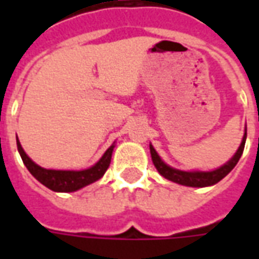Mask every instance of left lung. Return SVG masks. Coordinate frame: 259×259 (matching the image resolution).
<instances>
[{"label": "left lung", "mask_w": 259, "mask_h": 259, "mask_svg": "<svg viewBox=\"0 0 259 259\" xmlns=\"http://www.w3.org/2000/svg\"><path fill=\"white\" fill-rule=\"evenodd\" d=\"M245 137H247V132L244 133L243 141H241V144H240L237 152L234 154V157L232 158L228 163H225L223 166H221L219 169H215V170H211V172H185V170L174 169L163 162L152 146H150V152H151L152 162H154L155 168L158 169V172L162 175L163 178H166V179L172 180L175 183H179V185L183 186H190V187H206V186L215 185L219 180H222L223 178L236 166V163L239 162L240 157H241V154L244 151Z\"/></svg>", "instance_id": "8db88e82"}]
</instances>
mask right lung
Instances as JSON below:
<instances>
[{
	"instance_id": "right-lung-1",
	"label": "right lung",
	"mask_w": 259,
	"mask_h": 259,
	"mask_svg": "<svg viewBox=\"0 0 259 259\" xmlns=\"http://www.w3.org/2000/svg\"><path fill=\"white\" fill-rule=\"evenodd\" d=\"M16 144H18V151L22 157V161L26 165V168L29 169V172L50 190L59 191V193L76 191L90 183H94L96 180L101 179L111 163L113 151V146H111L94 166L84 169V170H54V169H44L33 162L30 158L26 155L18 139H16Z\"/></svg>"
}]
</instances>
